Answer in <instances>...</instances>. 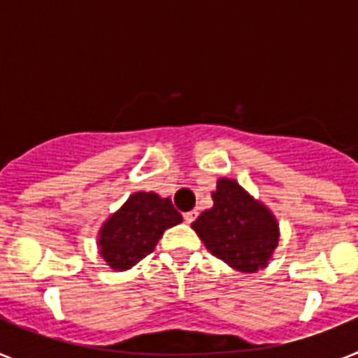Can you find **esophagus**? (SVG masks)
Instances as JSON below:
<instances>
[{
  "mask_svg": "<svg viewBox=\"0 0 358 358\" xmlns=\"http://www.w3.org/2000/svg\"><path fill=\"white\" fill-rule=\"evenodd\" d=\"M197 211H188V213H185V222L186 224H192V222H194V220H195V218H197Z\"/></svg>",
  "mask_w": 358,
  "mask_h": 358,
  "instance_id": "obj_1",
  "label": "esophagus"
}]
</instances>
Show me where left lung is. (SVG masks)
Returning a JSON list of instances; mask_svg holds the SVG:
<instances>
[{
	"mask_svg": "<svg viewBox=\"0 0 358 358\" xmlns=\"http://www.w3.org/2000/svg\"><path fill=\"white\" fill-rule=\"evenodd\" d=\"M211 197L213 206L192 222L208 251L240 273L267 267L280 243L273 211L229 177L218 179Z\"/></svg>",
	"mask_w": 358,
	"mask_h": 358,
	"instance_id": "left-lung-1",
	"label": "left lung"
}]
</instances>
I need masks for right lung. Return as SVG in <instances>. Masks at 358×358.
<instances>
[{
	"mask_svg": "<svg viewBox=\"0 0 358 358\" xmlns=\"http://www.w3.org/2000/svg\"><path fill=\"white\" fill-rule=\"evenodd\" d=\"M182 222L169 197L136 192L102 224L96 236L98 255L115 271H129L156 248L169 227Z\"/></svg>",
	"mask_w": 358,
	"mask_h": 358,
	"instance_id": "obj_1",
	"label": "right lung"
}]
</instances>
